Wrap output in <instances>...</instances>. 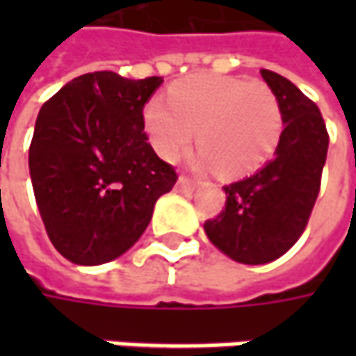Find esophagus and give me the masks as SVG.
<instances>
[{"label": "esophagus", "instance_id": "esophagus-1", "mask_svg": "<svg viewBox=\"0 0 356 356\" xmlns=\"http://www.w3.org/2000/svg\"><path fill=\"white\" fill-rule=\"evenodd\" d=\"M178 186L184 188V190H194L198 184H196L194 180H190L188 176H180V178H178Z\"/></svg>", "mask_w": 356, "mask_h": 356}]
</instances>
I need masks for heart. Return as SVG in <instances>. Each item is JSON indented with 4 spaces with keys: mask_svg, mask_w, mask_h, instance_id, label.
Returning <instances> with one entry per match:
<instances>
[{
    "mask_svg": "<svg viewBox=\"0 0 356 356\" xmlns=\"http://www.w3.org/2000/svg\"><path fill=\"white\" fill-rule=\"evenodd\" d=\"M144 124L166 160L180 156L198 130L200 162L238 178L257 170L275 152L283 118L280 101L266 83L194 75L172 87L170 103L154 99L146 104Z\"/></svg>",
    "mask_w": 356,
    "mask_h": 356,
    "instance_id": "b5f03b06",
    "label": "heart"
}]
</instances>
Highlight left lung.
I'll use <instances>...</instances> for the list:
<instances>
[{
	"mask_svg": "<svg viewBox=\"0 0 356 356\" xmlns=\"http://www.w3.org/2000/svg\"><path fill=\"white\" fill-rule=\"evenodd\" d=\"M261 76L280 101L285 124L275 156L253 176L224 186L226 208L204 224L220 252L248 266L277 259L301 238L319 196L329 148L319 106L289 79L267 69Z\"/></svg>",
	"mask_w": 356,
	"mask_h": 356,
	"instance_id": "left-lung-1",
	"label": "left lung"
}]
</instances>
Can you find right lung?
<instances>
[{
	"instance_id": "obj_1",
	"label": "right lung",
	"mask_w": 356,
	"mask_h": 356,
	"mask_svg": "<svg viewBox=\"0 0 356 356\" xmlns=\"http://www.w3.org/2000/svg\"><path fill=\"white\" fill-rule=\"evenodd\" d=\"M162 76L95 71L41 106L29 146L35 202L55 250L76 266L129 252L178 176L144 132V104Z\"/></svg>"
}]
</instances>
